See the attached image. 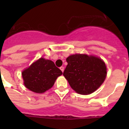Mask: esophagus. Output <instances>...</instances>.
I'll use <instances>...</instances> for the list:
<instances>
[{
  "label": "esophagus",
  "instance_id": "obj_1",
  "mask_svg": "<svg viewBox=\"0 0 129 129\" xmlns=\"http://www.w3.org/2000/svg\"><path fill=\"white\" fill-rule=\"evenodd\" d=\"M60 69H61V71H62V72H64V67H60Z\"/></svg>",
  "mask_w": 129,
  "mask_h": 129
}]
</instances>
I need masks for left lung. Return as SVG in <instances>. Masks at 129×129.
Instances as JSON below:
<instances>
[{"label": "left lung", "mask_w": 129, "mask_h": 129, "mask_svg": "<svg viewBox=\"0 0 129 129\" xmlns=\"http://www.w3.org/2000/svg\"><path fill=\"white\" fill-rule=\"evenodd\" d=\"M63 76L77 93L88 95L95 92L107 76V67L100 57L86 54L71 55Z\"/></svg>", "instance_id": "8db88e82"}]
</instances>
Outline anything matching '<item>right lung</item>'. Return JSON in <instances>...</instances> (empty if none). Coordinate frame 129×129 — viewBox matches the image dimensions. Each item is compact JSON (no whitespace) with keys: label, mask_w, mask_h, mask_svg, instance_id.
Instances as JSON below:
<instances>
[{"label":"right lung","mask_w":129,"mask_h":129,"mask_svg":"<svg viewBox=\"0 0 129 129\" xmlns=\"http://www.w3.org/2000/svg\"><path fill=\"white\" fill-rule=\"evenodd\" d=\"M61 70L50 60L40 58L22 72L24 85L35 93H44L53 86Z\"/></svg>","instance_id":"1"}]
</instances>
